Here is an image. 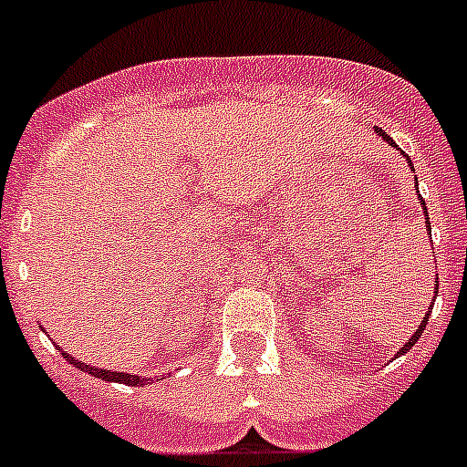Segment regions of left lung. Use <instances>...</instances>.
Masks as SVG:
<instances>
[{
  "label": "left lung",
  "mask_w": 467,
  "mask_h": 467,
  "mask_svg": "<svg viewBox=\"0 0 467 467\" xmlns=\"http://www.w3.org/2000/svg\"><path fill=\"white\" fill-rule=\"evenodd\" d=\"M374 130H377V135H379V138H381V140H386V142L390 144V147H395V150H398V144L393 142V138H390V135H386V133H383L381 128H374ZM407 163H410V166L414 168V163H411V161H410V156H407ZM419 201H420V210H423V217H426V231H428V236H431V222H428V220H431V217H428L426 201H423V198H420V193H419ZM437 287H440V280L435 278V296H437ZM431 306H432V304H431ZM428 316H431V308H428V311H426V317H423V320H420L419 329H416V332L411 334V337H410V341H404V346H402V348H400V353H398V356H404V353H407V350H411V346H414L416 341L420 339V334H423V329H426V325H428Z\"/></svg>",
  "instance_id": "1"
}]
</instances>
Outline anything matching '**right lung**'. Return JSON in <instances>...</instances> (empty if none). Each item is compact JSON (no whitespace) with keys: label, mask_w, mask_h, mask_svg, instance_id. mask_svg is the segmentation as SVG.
Here are the masks:
<instances>
[{"label":"right lung","mask_w":467,"mask_h":467,"mask_svg":"<svg viewBox=\"0 0 467 467\" xmlns=\"http://www.w3.org/2000/svg\"><path fill=\"white\" fill-rule=\"evenodd\" d=\"M57 350H60V353H63V356L67 358V360H69V365L79 367L81 372H88L90 377L100 379V381L126 383V386H144V383L150 381V379L138 377V374H126V372H111V369H100V367H93V365H88V362H81V360H77V358H72V356H69L67 350H63V348H57Z\"/></svg>","instance_id":"1"}]
</instances>
